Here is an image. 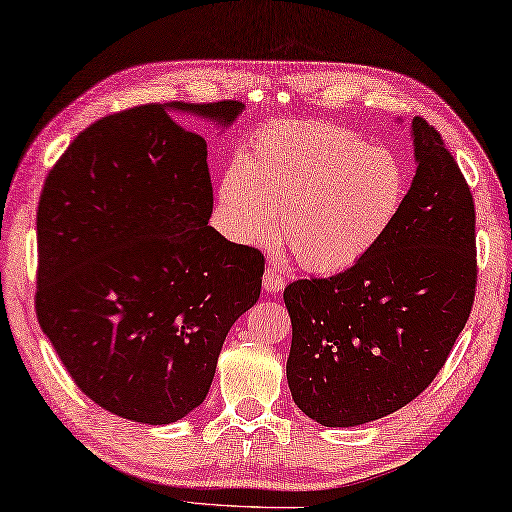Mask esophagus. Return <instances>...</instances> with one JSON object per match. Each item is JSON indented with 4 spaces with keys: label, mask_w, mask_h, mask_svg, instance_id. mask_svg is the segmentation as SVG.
<instances>
[{
    "label": "esophagus",
    "mask_w": 512,
    "mask_h": 512,
    "mask_svg": "<svg viewBox=\"0 0 512 512\" xmlns=\"http://www.w3.org/2000/svg\"><path fill=\"white\" fill-rule=\"evenodd\" d=\"M283 286H286V274H283L279 267L267 265V270L263 274V288L267 292H279Z\"/></svg>",
    "instance_id": "1"
}]
</instances>
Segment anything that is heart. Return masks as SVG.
I'll return each mask as SVG.
<instances>
[{
  "label": "heart",
  "instance_id": "obj_1",
  "mask_svg": "<svg viewBox=\"0 0 512 512\" xmlns=\"http://www.w3.org/2000/svg\"><path fill=\"white\" fill-rule=\"evenodd\" d=\"M404 197L399 156L329 122H276L258 131L220 183L233 236L267 242L281 211V238L317 272L345 270L370 254Z\"/></svg>",
  "mask_w": 512,
  "mask_h": 512
}]
</instances>
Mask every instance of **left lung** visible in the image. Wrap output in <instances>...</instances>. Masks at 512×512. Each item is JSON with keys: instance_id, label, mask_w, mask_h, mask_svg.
<instances>
[{"instance_id": "obj_1", "label": "left lung", "mask_w": 512, "mask_h": 512, "mask_svg": "<svg viewBox=\"0 0 512 512\" xmlns=\"http://www.w3.org/2000/svg\"><path fill=\"white\" fill-rule=\"evenodd\" d=\"M410 127L417 170L390 231L345 272L283 290L292 399L322 426L379 420L420 397L472 313V192L440 133L422 117Z\"/></svg>"}]
</instances>
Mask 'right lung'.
Instances as JSON below:
<instances>
[{
  "mask_svg": "<svg viewBox=\"0 0 512 512\" xmlns=\"http://www.w3.org/2000/svg\"><path fill=\"white\" fill-rule=\"evenodd\" d=\"M240 102L145 104L81 131L38 201L36 313L83 395L172 424L211 388L226 333L261 295L265 258L208 217L206 140L174 113L229 127Z\"/></svg>",
  "mask_w": 512,
  "mask_h": 512,
  "instance_id": "obj_1",
  "label": "right lung"
}]
</instances>
